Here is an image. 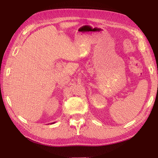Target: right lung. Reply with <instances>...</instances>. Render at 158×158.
<instances>
[{
  "instance_id": "obj_1",
  "label": "right lung",
  "mask_w": 158,
  "mask_h": 158,
  "mask_svg": "<svg viewBox=\"0 0 158 158\" xmlns=\"http://www.w3.org/2000/svg\"><path fill=\"white\" fill-rule=\"evenodd\" d=\"M53 123H55V122L54 123H52V124H53Z\"/></svg>"
}]
</instances>
